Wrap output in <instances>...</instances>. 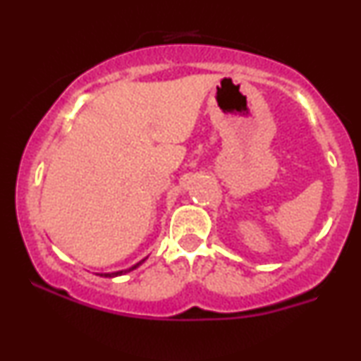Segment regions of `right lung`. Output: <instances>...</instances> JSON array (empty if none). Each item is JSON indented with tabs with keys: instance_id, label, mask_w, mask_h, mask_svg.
<instances>
[{
	"instance_id": "obj_1",
	"label": "right lung",
	"mask_w": 361,
	"mask_h": 361,
	"mask_svg": "<svg viewBox=\"0 0 361 361\" xmlns=\"http://www.w3.org/2000/svg\"><path fill=\"white\" fill-rule=\"evenodd\" d=\"M146 259V258H144ZM144 259L142 261H139L137 264H134V267L132 268H128V270H122V271H114V273H98V275L100 276H109V279H111V276H118V275H123V273H128V271H132V270H135V268L139 267V264H142L144 263Z\"/></svg>"
}]
</instances>
